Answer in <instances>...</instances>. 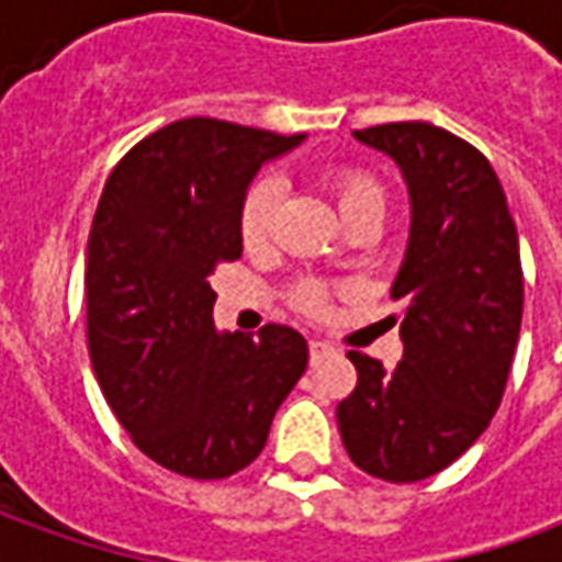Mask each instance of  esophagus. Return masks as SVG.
I'll return each instance as SVG.
<instances>
[{"mask_svg":"<svg viewBox=\"0 0 562 562\" xmlns=\"http://www.w3.org/2000/svg\"><path fill=\"white\" fill-rule=\"evenodd\" d=\"M331 350H335V347H331L328 340H315V337L310 340V357H313V362L325 357V353H331Z\"/></svg>","mask_w":562,"mask_h":562,"instance_id":"obj_1","label":"esophagus"}]
</instances>
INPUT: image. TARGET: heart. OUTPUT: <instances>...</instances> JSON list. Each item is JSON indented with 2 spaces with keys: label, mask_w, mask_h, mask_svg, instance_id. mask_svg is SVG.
<instances>
[{
  "label": "heart",
  "mask_w": 562,
  "mask_h": 562,
  "mask_svg": "<svg viewBox=\"0 0 562 562\" xmlns=\"http://www.w3.org/2000/svg\"><path fill=\"white\" fill-rule=\"evenodd\" d=\"M331 193L340 209V215L350 222L362 212H378L384 215V187L378 184L369 171L359 168H340L331 175ZM281 203V184L274 175H262L249 184L247 196L240 203V240L247 249H262L269 244L271 227H274V212ZM335 284L322 278H300L288 293L291 310L310 318H322L331 306Z\"/></svg>",
  "instance_id": "1"
}]
</instances>
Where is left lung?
I'll return each mask as SVG.
<instances>
[{
    "label": "left lung",
    "instance_id": "obj_1",
    "mask_svg": "<svg viewBox=\"0 0 562 562\" xmlns=\"http://www.w3.org/2000/svg\"><path fill=\"white\" fill-rule=\"evenodd\" d=\"M353 137L391 156L413 203L409 247L391 296L403 303V359L391 372L350 350L357 387L337 403L350 460L409 485L463 457L497 413L522 325L519 237L485 156L428 121Z\"/></svg>",
    "mask_w": 562,
    "mask_h": 562
}]
</instances>
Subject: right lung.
Wrapping results in <instances>:
<instances>
[{
	"instance_id": "add662e5",
	"label": "right lung",
	"mask_w": 562,
	"mask_h": 562,
	"mask_svg": "<svg viewBox=\"0 0 562 562\" xmlns=\"http://www.w3.org/2000/svg\"><path fill=\"white\" fill-rule=\"evenodd\" d=\"M218 119L140 140L109 175L87 244V347L99 387L153 463L196 482L247 469L306 372L288 325L218 335L209 274L240 259V203L259 165L293 149Z\"/></svg>"
}]
</instances>
